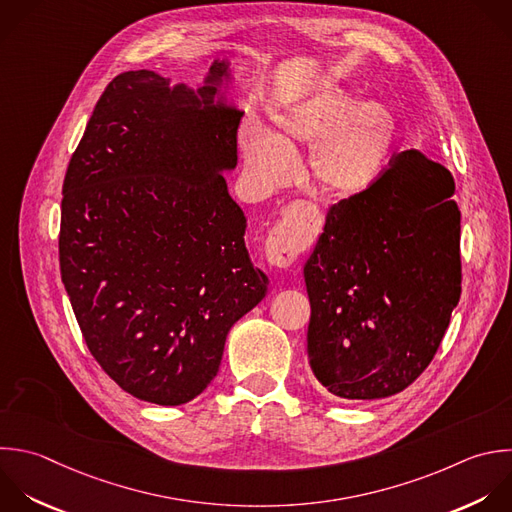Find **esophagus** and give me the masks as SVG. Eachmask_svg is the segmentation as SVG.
Returning <instances> with one entry per match:
<instances>
[{
    "mask_svg": "<svg viewBox=\"0 0 512 512\" xmlns=\"http://www.w3.org/2000/svg\"><path fill=\"white\" fill-rule=\"evenodd\" d=\"M316 212L310 204L296 202L286 208L266 238V258L272 266L288 268L296 262L312 236Z\"/></svg>",
    "mask_w": 512,
    "mask_h": 512,
    "instance_id": "esophagus-1",
    "label": "esophagus"
}]
</instances>
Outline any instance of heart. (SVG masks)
<instances>
[{
	"label": "heart",
	"mask_w": 512,
	"mask_h": 512,
	"mask_svg": "<svg viewBox=\"0 0 512 512\" xmlns=\"http://www.w3.org/2000/svg\"><path fill=\"white\" fill-rule=\"evenodd\" d=\"M348 104L346 90L322 88L280 110L270 136L246 126L240 144L252 178L266 188L292 180L296 152L310 146V174L322 190L336 196L370 190L386 168L394 124L378 104Z\"/></svg>",
	"instance_id": "heart-1"
}]
</instances>
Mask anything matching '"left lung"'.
Instances as JSON below:
<instances>
[{
	"label": "left lung",
	"mask_w": 512,
	"mask_h": 512,
	"mask_svg": "<svg viewBox=\"0 0 512 512\" xmlns=\"http://www.w3.org/2000/svg\"><path fill=\"white\" fill-rule=\"evenodd\" d=\"M450 172L400 152L366 192L328 210L304 264L308 362L344 400L386 398L434 358L460 298V210Z\"/></svg>",
	"instance_id": "left-lung-1"
}]
</instances>
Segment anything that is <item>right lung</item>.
<instances>
[{
	"label": "right lung",
	"instance_id": "1",
	"mask_svg": "<svg viewBox=\"0 0 512 512\" xmlns=\"http://www.w3.org/2000/svg\"><path fill=\"white\" fill-rule=\"evenodd\" d=\"M204 86L150 70L116 76L64 180L60 270L84 340L128 394L178 406L216 376L230 328L268 290L224 170L244 116Z\"/></svg>",
	"mask_w": 512,
	"mask_h": 512
}]
</instances>
